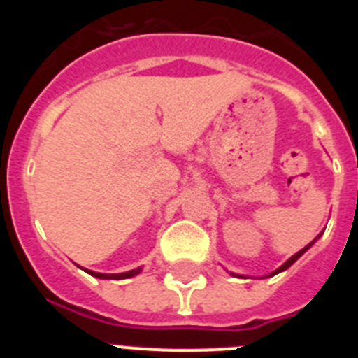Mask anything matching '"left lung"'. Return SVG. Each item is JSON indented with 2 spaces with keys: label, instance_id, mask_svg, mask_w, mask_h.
Segmentation results:
<instances>
[{
  "label": "left lung",
  "instance_id": "8db88e82",
  "mask_svg": "<svg viewBox=\"0 0 358 358\" xmlns=\"http://www.w3.org/2000/svg\"><path fill=\"white\" fill-rule=\"evenodd\" d=\"M321 235H322V233H319V235H317V236H315V238H314V240H312V242H310V243H308V245H305V248H303V249H301V251H297V252H296V255H292V256H290L289 260H287V262H285V264L281 265V267H278V268H276V271H273V273H271V274H267V276H264V278H271V276H276V274H280V273H283V271H287V268H289V267H290V265H294V264H296V262H297V260H299V258H301V256H303V255H305V252H306V251H308V249H310V248H312V245H314V243H315V242H317V240H319V236H321ZM229 274H231V276H236V278H248V276H242V274H233V273H229Z\"/></svg>",
  "mask_w": 358,
  "mask_h": 358
}]
</instances>
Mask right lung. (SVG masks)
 <instances>
[{
  "mask_svg": "<svg viewBox=\"0 0 358 358\" xmlns=\"http://www.w3.org/2000/svg\"><path fill=\"white\" fill-rule=\"evenodd\" d=\"M141 268L143 267H138V268H132V271H127V273H120V274H103V273H94V271H87L84 268L85 273L91 274L94 278H100V280H127V278H134L141 273Z\"/></svg>",
  "mask_w": 358,
  "mask_h": 358,
  "instance_id": "right-lung-1",
  "label": "right lung"
}]
</instances>
